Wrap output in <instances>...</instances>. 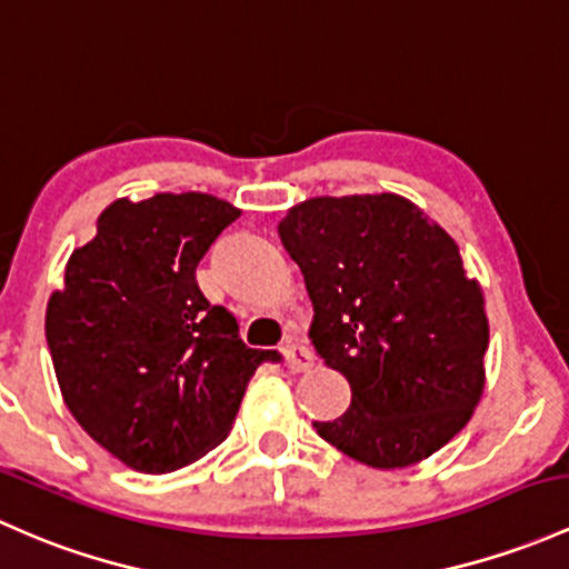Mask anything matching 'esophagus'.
<instances>
[{
    "label": "esophagus",
    "mask_w": 569,
    "mask_h": 569,
    "mask_svg": "<svg viewBox=\"0 0 569 569\" xmlns=\"http://www.w3.org/2000/svg\"><path fill=\"white\" fill-rule=\"evenodd\" d=\"M284 358H287V366H290V371H307L311 369V363H315V352L309 350L303 341H287V345L282 347Z\"/></svg>",
    "instance_id": "esophagus-1"
}]
</instances>
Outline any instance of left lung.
Here are the masks:
<instances>
[{
    "instance_id": "left-lung-1",
    "label": "left lung",
    "mask_w": 569,
    "mask_h": 569,
    "mask_svg": "<svg viewBox=\"0 0 569 569\" xmlns=\"http://www.w3.org/2000/svg\"><path fill=\"white\" fill-rule=\"evenodd\" d=\"M279 238L315 307L311 345L352 390L350 409L317 433L375 469L437 453L486 385L482 290L453 238L393 192L309 198Z\"/></svg>"
}]
</instances>
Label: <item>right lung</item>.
<instances>
[{
  "mask_svg": "<svg viewBox=\"0 0 569 569\" xmlns=\"http://www.w3.org/2000/svg\"><path fill=\"white\" fill-rule=\"evenodd\" d=\"M238 217L203 192L113 200L48 301L46 339L67 409L136 472H173L217 448L258 366L279 360L243 345L236 317L194 279Z\"/></svg>",
  "mask_w": 569,
  "mask_h": 569,
  "instance_id": "obj_1",
  "label": "right lung"
}]
</instances>
